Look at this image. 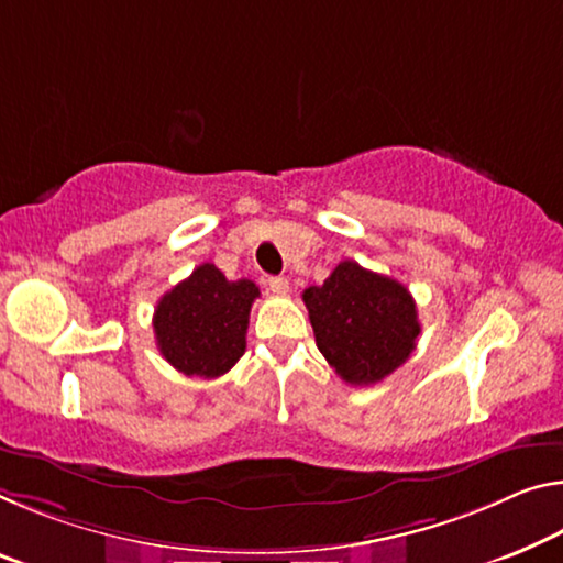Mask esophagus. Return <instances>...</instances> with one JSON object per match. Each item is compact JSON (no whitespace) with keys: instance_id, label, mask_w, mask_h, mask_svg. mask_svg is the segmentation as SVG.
Wrapping results in <instances>:
<instances>
[{"instance_id":"esophagus-1","label":"esophagus","mask_w":563,"mask_h":563,"mask_svg":"<svg viewBox=\"0 0 563 563\" xmlns=\"http://www.w3.org/2000/svg\"><path fill=\"white\" fill-rule=\"evenodd\" d=\"M267 288H271V292H275V296H288L290 283L280 278V275H273V278H267Z\"/></svg>"}]
</instances>
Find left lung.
Segmentation results:
<instances>
[{"instance_id":"1","label":"left lung","mask_w":563,"mask_h":563,"mask_svg":"<svg viewBox=\"0 0 563 563\" xmlns=\"http://www.w3.org/2000/svg\"><path fill=\"white\" fill-rule=\"evenodd\" d=\"M318 351L351 386H373L416 351L421 333L406 285L343 261L323 285L302 292Z\"/></svg>"}]
</instances>
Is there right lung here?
Masks as SVG:
<instances>
[{
  "mask_svg": "<svg viewBox=\"0 0 563 563\" xmlns=\"http://www.w3.org/2000/svg\"><path fill=\"white\" fill-rule=\"evenodd\" d=\"M261 296L253 280H228L202 263L159 298L153 318L163 358L185 376L218 378L245 353L247 318Z\"/></svg>",
  "mask_w": 563,
  "mask_h": 563,
  "instance_id": "obj_1",
  "label": "right lung"
}]
</instances>
